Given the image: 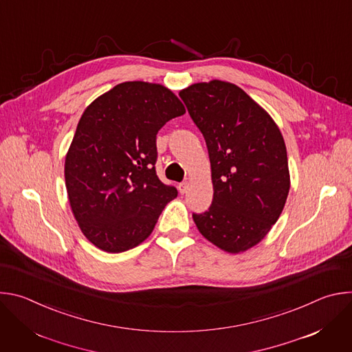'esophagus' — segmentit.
<instances>
[{"instance_id": "obj_1", "label": "esophagus", "mask_w": 352, "mask_h": 352, "mask_svg": "<svg viewBox=\"0 0 352 352\" xmlns=\"http://www.w3.org/2000/svg\"><path fill=\"white\" fill-rule=\"evenodd\" d=\"M188 189H189V184L188 182H181V184H178V190H179V193H186L188 192Z\"/></svg>"}]
</instances>
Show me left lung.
Segmentation results:
<instances>
[{"label": "left lung", "mask_w": 352, "mask_h": 352, "mask_svg": "<svg viewBox=\"0 0 352 352\" xmlns=\"http://www.w3.org/2000/svg\"><path fill=\"white\" fill-rule=\"evenodd\" d=\"M179 97L204 133L212 167V206L193 221L224 252H245L284 209L291 184L284 138L270 114L234 83H193Z\"/></svg>", "instance_id": "1"}]
</instances>
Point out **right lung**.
I'll return each instance as SVG.
<instances>
[{
    "instance_id": "add662e5",
    "label": "right lung",
    "mask_w": 352,
    "mask_h": 352,
    "mask_svg": "<svg viewBox=\"0 0 352 352\" xmlns=\"http://www.w3.org/2000/svg\"><path fill=\"white\" fill-rule=\"evenodd\" d=\"M184 114L168 87L142 80L114 86L83 111L65 156V186L80 231L98 249L138 246L177 197L155 170L156 135Z\"/></svg>"
}]
</instances>
